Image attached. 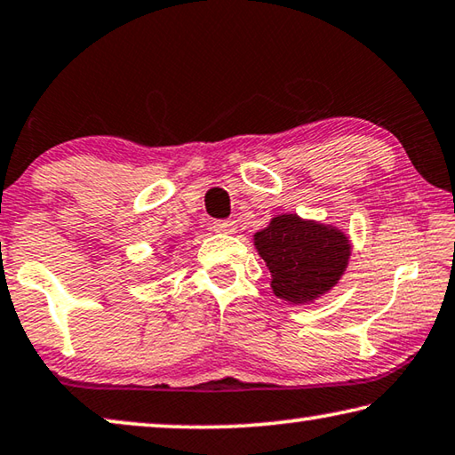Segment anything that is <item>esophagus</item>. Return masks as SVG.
<instances>
[{"instance_id": "esophagus-1", "label": "esophagus", "mask_w": 455, "mask_h": 455, "mask_svg": "<svg viewBox=\"0 0 455 455\" xmlns=\"http://www.w3.org/2000/svg\"><path fill=\"white\" fill-rule=\"evenodd\" d=\"M212 228L222 235H235L236 233V222L235 220H214Z\"/></svg>"}]
</instances>
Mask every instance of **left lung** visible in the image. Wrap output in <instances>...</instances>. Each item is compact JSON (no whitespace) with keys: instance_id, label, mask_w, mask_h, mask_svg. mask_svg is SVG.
I'll return each instance as SVG.
<instances>
[{"instance_id":"left-lung-1","label":"left lung","mask_w":455,"mask_h":455,"mask_svg":"<svg viewBox=\"0 0 455 455\" xmlns=\"http://www.w3.org/2000/svg\"><path fill=\"white\" fill-rule=\"evenodd\" d=\"M259 255L273 275L271 287L289 303H309L341 279L351 255L341 230L297 214H281L255 235Z\"/></svg>"}]
</instances>
